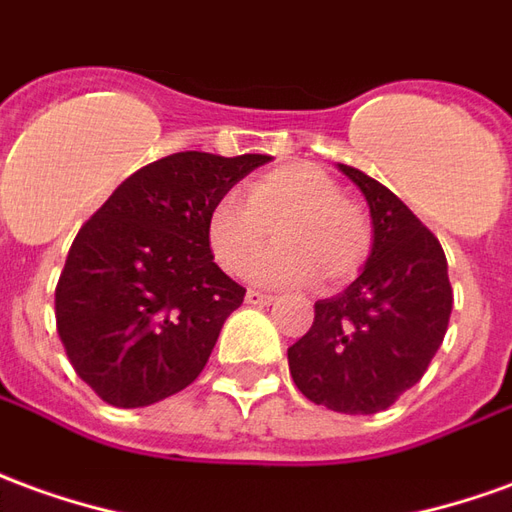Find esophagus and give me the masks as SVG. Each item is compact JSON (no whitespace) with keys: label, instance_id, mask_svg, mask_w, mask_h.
I'll use <instances>...</instances> for the list:
<instances>
[{"label":"esophagus","instance_id":"34e87169","mask_svg":"<svg viewBox=\"0 0 512 512\" xmlns=\"http://www.w3.org/2000/svg\"><path fill=\"white\" fill-rule=\"evenodd\" d=\"M246 305L268 307V305H274V296H271V293H263V291H246Z\"/></svg>","mask_w":512,"mask_h":512}]
</instances>
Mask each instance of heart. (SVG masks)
Masks as SVG:
<instances>
[{
    "instance_id": "1",
    "label": "heart",
    "mask_w": 512,
    "mask_h": 512,
    "mask_svg": "<svg viewBox=\"0 0 512 512\" xmlns=\"http://www.w3.org/2000/svg\"><path fill=\"white\" fill-rule=\"evenodd\" d=\"M277 232L280 246L252 266L266 285L341 288L366 263L371 224L343 199L338 182L310 163H288L246 182L244 196L224 194L207 210V246L224 271L241 274Z\"/></svg>"
}]
</instances>
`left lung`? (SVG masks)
<instances>
[{"label": "left lung", "mask_w": 512, "mask_h": 512, "mask_svg": "<svg viewBox=\"0 0 512 512\" xmlns=\"http://www.w3.org/2000/svg\"><path fill=\"white\" fill-rule=\"evenodd\" d=\"M338 171L366 196L371 255L346 291L318 299L288 366L310 402L371 416L424 377L449 327L452 285L438 238L413 210L360 169L338 163Z\"/></svg>", "instance_id": "obj_1"}]
</instances>
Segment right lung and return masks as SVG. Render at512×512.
<instances>
[{
	"instance_id": "right-lung-1",
	"label": "right lung",
	"mask_w": 512,
	"mask_h": 512,
	"mask_svg": "<svg viewBox=\"0 0 512 512\" xmlns=\"http://www.w3.org/2000/svg\"><path fill=\"white\" fill-rule=\"evenodd\" d=\"M268 160L160 157L77 232L55 291L57 335L107 405H155L202 374L246 293L213 263L207 210Z\"/></svg>"
}]
</instances>
